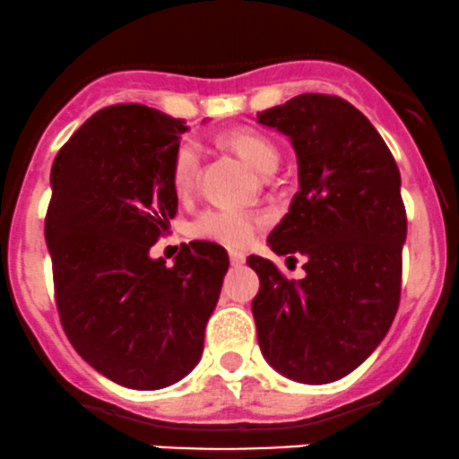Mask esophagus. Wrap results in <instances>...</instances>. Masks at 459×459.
I'll return each instance as SVG.
<instances>
[{"instance_id":"esophagus-1","label":"esophagus","mask_w":459,"mask_h":459,"mask_svg":"<svg viewBox=\"0 0 459 459\" xmlns=\"http://www.w3.org/2000/svg\"><path fill=\"white\" fill-rule=\"evenodd\" d=\"M230 263H231V267H240V264H245V254L230 252Z\"/></svg>"}]
</instances>
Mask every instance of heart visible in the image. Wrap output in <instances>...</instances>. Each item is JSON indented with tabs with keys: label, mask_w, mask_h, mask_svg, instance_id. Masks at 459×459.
<instances>
[{
	"label": "heart",
	"mask_w": 459,
	"mask_h": 459,
	"mask_svg": "<svg viewBox=\"0 0 459 459\" xmlns=\"http://www.w3.org/2000/svg\"><path fill=\"white\" fill-rule=\"evenodd\" d=\"M223 143L240 154L256 172L267 174L276 168L278 150L263 132L254 127H231L223 134ZM201 168V148L195 141H183L177 148L169 168V183L177 196H187L196 186ZM264 223L263 214L236 207H212L198 214L192 223V236L225 247H245L254 240L256 231Z\"/></svg>",
	"instance_id": "obj_1"
}]
</instances>
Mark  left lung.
<instances>
[{
  "label": "left lung",
  "mask_w": 459,
  "mask_h": 459,
  "mask_svg": "<svg viewBox=\"0 0 459 459\" xmlns=\"http://www.w3.org/2000/svg\"><path fill=\"white\" fill-rule=\"evenodd\" d=\"M258 121L290 136L299 157L300 190L267 243L287 264L305 256L307 273L290 281L267 258H247L261 278L258 344L282 376L327 385L371 356L398 311L400 169L371 121L335 94H299Z\"/></svg>",
  "instance_id": "8db88e82"
}]
</instances>
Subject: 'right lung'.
<instances>
[{
  "label": "right lung",
  "instance_id": "1",
  "mask_svg": "<svg viewBox=\"0 0 459 459\" xmlns=\"http://www.w3.org/2000/svg\"><path fill=\"white\" fill-rule=\"evenodd\" d=\"M181 119L139 103L103 108L59 150L46 212L61 327L79 356L127 389L174 385L196 367L228 252L181 245L172 267L150 247L174 219L169 168Z\"/></svg>",
  "mask_w": 459,
  "mask_h": 459
}]
</instances>
